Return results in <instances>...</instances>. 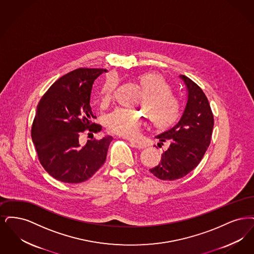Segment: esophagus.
Returning a JSON list of instances; mask_svg holds the SVG:
<instances>
[{
	"instance_id": "obj_1",
	"label": "esophagus",
	"mask_w": 254,
	"mask_h": 254,
	"mask_svg": "<svg viewBox=\"0 0 254 254\" xmlns=\"http://www.w3.org/2000/svg\"><path fill=\"white\" fill-rule=\"evenodd\" d=\"M130 143L132 144V146H133L134 148H137V149H144L146 147L145 144L142 143V142H139V141L130 140Z\"/></svg>"
}]
</instances>
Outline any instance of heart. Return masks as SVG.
<instances>
[{
	"label": "heart",
	"instance_id": "heart-1",
	"mask_svg": "<svg viewBox=\"0 0 254 254\" xmlns=\"http://www.w3.org/2000/svg\"><path fill=\"white\" fill-rule=\"evenodd\" d=\"M143 89L138 105L148 111L151 122L163 127L175 122L180 114V101L164 77L156 73H144L137 77ZM118 78L108 76L100 89V102L107 105L114 97ZM146 123V113L126 108H118L106 118V126L110 132L128 138L136 137Z\"/></svg>",
	"mask_w": 254,
	"mask_h": 254
}]
</instances>
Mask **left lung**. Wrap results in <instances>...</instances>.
Masks as SVG:
<instances>
[{
  "label": "left lung",
  "instance_id": "8db88e82",
  "mask_svg": "<svg viewBox=\"0 0 254 254\" xmlns=\"http://www.w3.org/2000/svg\"><path fill=\"white\" fill-rule=\"evenodd\" d=\"M179 77L187 86L185 110L175 126L155 136L162 145L170 142L159 164L150 169L161 180L185 177L198 165L210 145L213 129V115L206 95L190 78Z\"/></svg>",
  "mask_w": 254,
  "mask_h": 254
}]
</instances>
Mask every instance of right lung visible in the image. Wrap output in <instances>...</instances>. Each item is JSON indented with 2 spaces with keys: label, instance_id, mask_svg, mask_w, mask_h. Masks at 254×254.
Returning a JSON list of instances; mask_svg holds the SVG:
<instances>
[{
  "label": "right lung",
  "instance_id": "add662e5",
  "mask_svg": "<svg viewBox=\"0 0 254 254\" xmlns=\"http://www.w3.org/2000/svg\"><path fill=\"white\" fill-rule=\"evenodd\" d=\"M105 69L78 68L60 77L40 100L31 136L44 170L57 180L80 183L104 164L113 137L88 140L80 146V132H97L101 126L90 106L93 83Z\"/></svg>",
  "mask_w": 254,
  "mask_h": 254
}]
</instances>
